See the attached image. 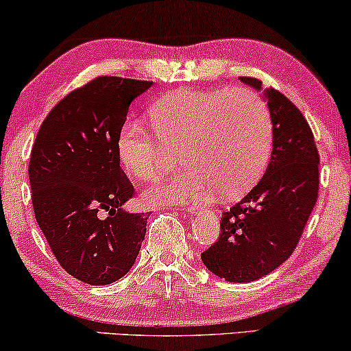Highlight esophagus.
Listing matches in <instances>:
<instances>
[{"label":"esophagus","mask_w":351,"mask_h":351,"mask_svg":"<svg viewBox=\"0 0 351 351\" xmlns=\"http://www.w3.org/2000/svg\"><path fill=\"white\" fill-rule=\"evenodd\" d=\"M184 209L189 210L190 214H196V213H198V210L201 209V206H199V204H189V206H185Z\"/></svg>","instance_id":"obj_1"}]
</instances>
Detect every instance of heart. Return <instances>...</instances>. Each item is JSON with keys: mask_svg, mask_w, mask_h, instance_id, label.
I'll list each match as a JSON object with an SVG mask.
<instances>
[{"mask_svg": "<svg viewBox=\"0 0 351 351\" xmlns=\"http://www.w3.org/2000/svg\"><path fill=\"white\" fill-rule=\"evenodd\" d=\"M152 131L126 123L117 156L129 176L155 180L177 150L184 166L143 193L147 204H182L220 193L233 198L256 184L271 150L267 104L251 89H179L148 110Z\"/></svg>", "mask_w": 351, "mask_h": 351, "instance_id": "b5f03b06", "label": "heart"}]
</instances>
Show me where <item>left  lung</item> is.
Masks as SVG:
<instances>
[{
	"label": "left lung",
	"instance_id": "left-lung-1",
	"mask_svg": "<svg viewBox=\"0 0 351 351\" xmlns=\"http://www.w3.org/2000/svg\"><path fill=\"white\" fill-rule=\"evenodd\" d=\"M244 84L261 90L262 81ZM273 150L265 174L244 198L223 213L220 237L201 261L230 282L268 275L291 257L318 199L319 155L300 110L280 90L265 89Z\"/></svg>",
	"mask_w": 351,
	"mask_h": 351
}]
</instances>
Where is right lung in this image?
I'll list each match as a JSON object with an SVG mask.
<instances>
[{"label": "right lung", "instance_id": "right-lung-1", "mask_svg": "<svg viewBox=\"0 0 351 351\" xmlns=\"http://www.w3.org/2000/svg\"><path fill=\"white\" fill-rule=\"evenodd\" d=\"M152 81L99 76L60 100L32 148V203L36 222L62 268L93 286L131 270L148 213L123 206L134 186L119 167L117 137L129 105Z\"/></svg>", "mask_w": 351, "mask_h": 351}]
</instances>
